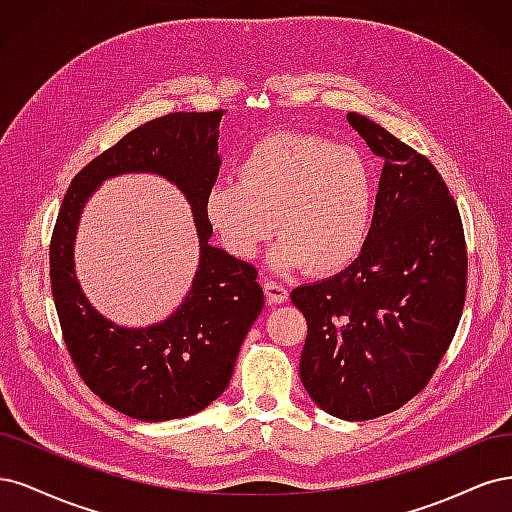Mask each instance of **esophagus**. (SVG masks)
I'll return each mask as SVG.
<instances>
[{
	"mask_svg": "<svg viewBox=\"0 0 512 512\" xmlns=\"http://www.w3.org/2000/svg\"><path fill=\"white\" fill-rule=\"evenodd\" d=\"M263 289H266V298L272 304H283L289 300V291L280 283H276V280H266V283H263Z\"/></svg>",
	"mask_w": 512,
	"mask_h": 512,
	"instance_id": "34e87169",
	"label": "esophagus"
}]
</instances>
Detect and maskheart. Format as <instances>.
Here are the masks:
<instances>
[{
	"instance_id": "1",
	"label": "heart",
	"mask_w": 512,
	"mask_h": 512,
	"mask_svg": "<svg viewBox=\"0 0 512 512\" xmlns=\"http://www.w3.org/2000/svg\"><path fill=\"white\" fill-rule=\"evenodd\" d=\"M236 180H217L204 195V217L225 251L255 257L274 227L283 238L274 270L310 263L321 274L353 263L370 236L376 178L357 148L300 131L255 142L236 166Z\"/></svg>"
}]
</instances>
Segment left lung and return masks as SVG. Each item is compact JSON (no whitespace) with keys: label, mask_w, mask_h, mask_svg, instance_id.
Listing matches in <instances>:
<instances>
[{"label":"left lung","mask_w":512,"mask_h":512,"mask_svg":"<svg viewBox=\"0 0 512 512\" xmlns=\"http://www.w3.org/2000/svg\"><path fill=\"white\" fill-rule=\"evenodd\" d=\"M346 121L385 159L364 251L332 278L291 291L308 334L304 389L344 421L398 410L425 389L466 300L457 204L430 159L364 114Z\"/></svg>","instance_id":"1"}]
</instances>
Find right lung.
<instances>
[{"instance_id": "add662e5", "label": "right lung", "mask_w": 512, "mask_h": 512, "mask_svg": "<svg viewBox=\"0 0 512 512\" xmlns=\"http://www.w3.org/2000/svg\"><path fill=\"white\" fill-rule=\"evenodd\" d=\"M223 110L172 112L144 123L82 168L63 197L51 240V287L63 340L89 389L138 421L183 419L212 404L229 385L240 346L263 308L257 270L208 240L204 195L217 180ZM121 173H157L187 197L201 261L186 300L159 324L123 328L81 293L73 242L88 197Z\"/></svg>"}]
</instances>
